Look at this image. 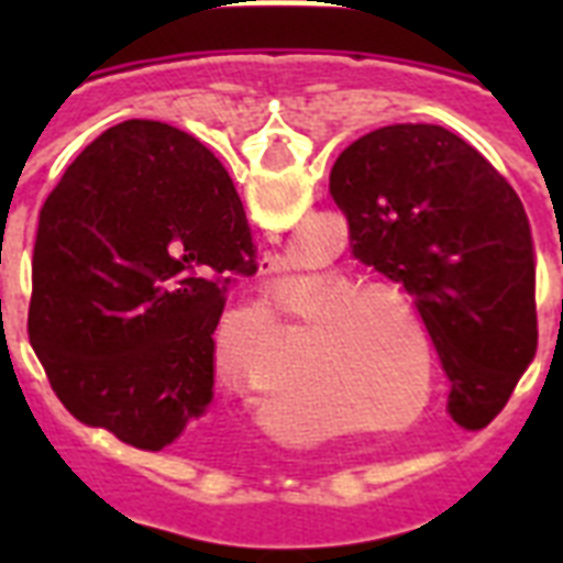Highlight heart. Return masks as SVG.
Listing matches in <instances>:
<instances>
[{"instance_id":"1","label":"heart","mask_w":563,"mask_h":563,"mask_svg":"<svg viewBox=\"0 0 563 563\" xmlns=\"http://www.w3.org/2000/svg\"><path fill=\"white\" fill-rule=\"evenodd\" d=\"M289 316H303V351L324 368L342 371L360 391V409L385 427H411L435 400L438 362L420 316L385 283H356L339 268L303 274L280 298ZM247 318L268 342L280 324L265 303Z\"/></svg>"}]
</instances>
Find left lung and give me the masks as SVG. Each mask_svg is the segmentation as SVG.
I'll return each mask as SVG.
<instances>
[{
    "label": "left lung",
    "instance_id": "left-lung-1",
    "mask_svg": "<svg viewBox=\"0 0 563 563\" xmlns=\"http://www.w3.org/2000/svg\"><path fill=\"white\" fill-rule=\"evenodd\" d=\"M330 192L360 263L429 330L459 427L497 418L538 351L532 228L508 180L441 125H385L339 154Z\"/></svg>",
    "mask_w": 563,
    "mask_h": 563
}]
</instances>
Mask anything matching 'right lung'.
I'll return each mask as SVG.
<instances>
[{
  "mask_svg": "<svg viewBox=\"0 0 563 563\" xmlns=\"http://www.w3.org/2000/svg\"><path fill=\"white\" fill-rule=\"evenodd\" d=\"M256 251L233 180L192 134L128 119L43 203L29 339L87 427L140 450L184 438L212 400V333Z\"/></svg>",
  "mask_w": 563,
  "mask_h": 563,
  "instance_id": "right-lung-1",
  "label": "right lung"
}]
</instances>
